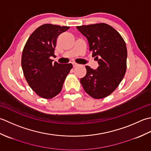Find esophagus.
<instances>
[{"label": "esophagus", "mask_w": 151, "mask_h": 151, "mask_svg": "<svg viewBox=\"0 0 151 151\" xmlns=\"http://www.w3.org/2000/svg\"><path fill=\"white\" fill-rule=\"evenodd\" d=\"M72 64H73V67H76V66H78L79 65V64H77V63H73Z\"/></svg>", "instance_id": "1"}]
</instances>
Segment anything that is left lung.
Segmentation results:
<instances>
[{
  "label": "left lung",
  "mask_w": 151,
  "mask_h": 151,
  "mask_svg": "<svg viewBox=\"0 0 151 151\" xmlns=\"http://www.w3.org/2000/svg\"><path fill=\"white\" fill-rule=\"evenodd\" d=\"M76 28L87 38L89 51L99 64L96 70L86 66L87 73L80 82L95 99L109 96L121 82L127 70V50L121 35L111 26L96 23Z\"/></svg>",
  "instance_id": "left-lung-1"
}]
</instances>
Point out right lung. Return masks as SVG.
Returning <instances> with one entry per match:
<instances>
[{
  "label": "right lung",
  "instance_id": "right-lung-1",
  "mask_svg": "<svg viewBox=\"0 0 151 151\" xmlns=\"http://www.w3.org/2000/svg\"><path fill=\"white\" fill-rule=\"evenodd\" d=\"M70 28L52 24H42L27 40L23 50L21 66L26 81L39 96L55 97L62 90L72 64H52L58 36Z\"/></svg>",
  "mask_w": 151,
  "mask_h": 151
}]
</instances>
